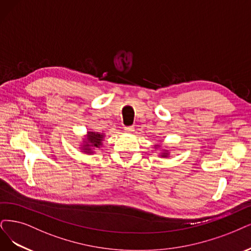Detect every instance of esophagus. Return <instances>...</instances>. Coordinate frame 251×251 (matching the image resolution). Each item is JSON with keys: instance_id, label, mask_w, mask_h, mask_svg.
I'll return each instance as SVG.
<instances>
[{"instance_id": "esophagus-1", "label": "esophagus", "mask_w": 251, "mask_h": 251, "mask_svg": "<svg viewBox=\"0 0 251 251\" xmlns=\"http://www.w3.org/2000/svg\"><path fill=\"white\" fill-rule=\"evenodd\" d=\"M124 131L126 132V133H133V131H134V128L133 127H125L124 128Z\"/></svg>"}]
</instances>
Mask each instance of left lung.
<instances>
[{
	"instance_id": "left-lung-1",
	"label": "left lung",
	"mask_w": 251,
	"mask_h": 251,
	"mask_svg": "<svg viewBox=\"0 0 251 251\" xmlns=\"http://www.w3.org/2000/svg\"><path fill=\"white\" fill-rule=\"evenodd\" d=\"M154 148H155V150H157V151H159V153H158V156H160L161 158H169L170 157V150L168 149V147H162V145L161 144H156V145H154Z\"/></svg>"
}]
</instances>
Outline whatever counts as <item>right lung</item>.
<instances>
[{
    "label": "right lung",
    "instance_id": "right-lung-1",
    "mask_svg": "<svg viewBox=\"0 0 251 251\" xmlns=\"http://www.w3.org/2000/svg\"><path fill=\"white\" fill-rule=\"evenodd\" d=\"M105 137V133L98 131H88L86 135H83L82 141L79 145V150L83 154L92 155L96 152V150L100 149L103 145V141Z\"/></svg>",
    "mask_w": 251,
    "mask_h": 251
}]
</instances>
